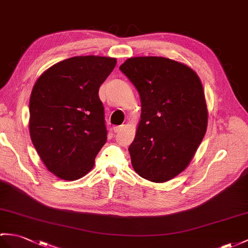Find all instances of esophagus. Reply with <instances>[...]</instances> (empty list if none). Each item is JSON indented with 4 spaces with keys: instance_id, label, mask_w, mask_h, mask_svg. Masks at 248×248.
<instances>
[{
    "instance_id": "1",
    "label": "esophagus",
    "mask_w": 248,
    "mask_h": 248,
    "mask_svg": "<svg viewBox=\"0 0 248 248\" xmlns=\"http://www.w3.org/2000/svg\"><path fill=\"white\" fill-rule=\"evenodd\" d=\"M124 128V125H116V126H114V132L115 133H119V132L123 131Z\"/></svg>"
}]
</instances>
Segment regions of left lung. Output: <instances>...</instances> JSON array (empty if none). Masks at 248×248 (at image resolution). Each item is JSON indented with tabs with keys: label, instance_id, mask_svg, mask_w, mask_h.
I'll use <instances>...</instances> for the list:
<instances>
[{
	"label": "left lung",
	"instance_id": "1",
	"mask_svg": "<svg viewBox=\"0 0 248 248\" xmlns=\"http://www.w3.org/2000/svg\"><path fill=\"white\" fill-rule=\"evenodd\" d=\"M122 71L140 95L141 114L129 147L136 173L165 183L191 162L208 124V108L198 74L165 57H132Z\"/></svg>",
	"mask_w": 248,
	"mask_h": 248
}]
</instances>
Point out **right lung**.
Returning a JSON list of instances; mask_svg holds the SVG:
<instances>
[{
    "label": "right lung",
    "instance_id": "add662e5",
    "mask_svg": "<svg viewBox=\"0 0 248 248\" xmlns=\"http://www.w3.org/2000/svg\"><path fill=\"white\" fill-rule=\"evenodd\" d=\"M116 58L77 56L41 74L30 99V134L42 163L57 177L76 181L88 174L107 141L100 85Z\"/></svg>",
    "mask_w": 248,
    "mask_h": 248
}]
</instances>
